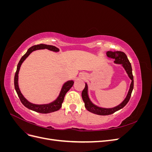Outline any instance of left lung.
I'll use <instances>...</instances> for the list:
<instances>
[{
	"label": "left lung",
	"instance_id": "8db88e82",
	"mask_svg": "<svg viewBox=\"0 0 152 152\" xmlns=\"http://www.w3.org/2000/svg\"><path fill=\"white\" fill-rule=\"evenodd\" d=\"M107 55L108 57L114 59V62L115 63L122 64L124 68L126 70L127 74L131 79L132 82L126 98L124 99V102L121 104H119L117 107H114L113 108H99L92 103L88 97V95H87V85L86 84L84 89L82 92V98L85 103V107L89 112L97 115H111L125 107L130 99L132 91L133 90V87H134V78H133L132 72V67L131 63L129 61L126 54L122 51H111V50H108V51L107 52Z\"/></svg>",
	"mask_w": 152,
	"mask_h": 152
}]
</instances>
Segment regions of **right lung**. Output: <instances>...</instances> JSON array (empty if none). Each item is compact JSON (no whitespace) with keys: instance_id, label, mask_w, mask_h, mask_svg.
<instances>
[{"instance_id":"right-lung-1","label":"right lung","mask_w":152,"mask_h":152,"mask_svg":"<svg viewBox=\"0 0 152 152\" xmlns=\"http://www.w3.org/2000/svg\"><path fill=\"white\" fill-rule=\"evenodd\" d=\"M48 49L49 50H53V51L55 52H58L59 49L54 46V45H46V44H40L38 45H35L30 48L27 52L23 56L20 60L19 63L18 64L17 66V70L15 73V81H14V83H15V90L16 91V93L18 94V97H19L21 103L23 104L25 107L28 108L30 110H33V111H35L36 112L40 113H51L56 112L57 110H59L61 107L62 103L63 102L64 98H65V96L67 92L70 90V89L72 87L73 84V81L70 80V81H68L67 82L64 84L63 88L61 89V91L60 94H59V96H58V98H57L56 100H55L54 102L48 104H42V105H38V104H32L30 102H28L24 97L22 95L21 93V92L20 91L19 87H18V72H19L20 68L21 66V65L22 63L23 62L25 59L29 56V54L33 52L34 50H37V49Z\"/></svg>"}]
</instances>
